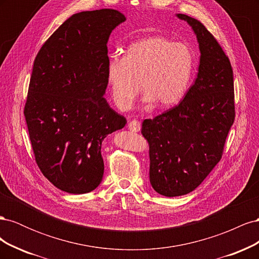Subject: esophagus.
I'll use <instances>...</instances> for the list:
<instances>
[{"label":"esophagus","instance_id":"esophagus-1","mask_svg":"<svg viewBox=\"0 0 259 259\" xmlns=\"http://www.w3.org/2000/svg\"><path fill=\"white\" fill-rule=\"evenodd\" d=\"M128 128L132 132H139L140 128H142V123L137 120H133L128 123Z\"/></svg>","mask_w":259,"mask_h":259}]
</instances>
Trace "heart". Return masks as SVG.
<instances>
[{"label": "heart", "instance_id": "obj_1", "mask_svg": "<svg viewBox=\"0 0 259 259\" xmlns=\"http://www.w3.org/2000/svg\"><path fill=\"white\" fill-rule=\"evenodd\" d=\"M192 69L193 55L187 45L164 36H150L132 43L122 58L111 59L107 80L112 100L121 110L134 104L139 83L145 101L166 108L184 97Z\"/></svg>", "mask_w": 259, "mask_h": 259}]
</instances>
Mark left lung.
I'll use <instances>...</instances> for the list:
<instances>
[{
    "mask_svg": "<svg viewBox=\"0 0 259 259\" xmlns=\"http://www.w3.org/2000/svg\"><path fill=\"white\" fill-rule=\"evenodd\" d=\"M197 34L201 52L198 76L184 99L143 122L149 145L150 184L165 197L193 191L221 161L234 122L230 60L201 21L178 14Z\"/></svg>",
    "mask_w": 259,
    "mask_h": 259,
    "instance_id": "left-lung-1",
    "label": "left lung"
}]
</instances>
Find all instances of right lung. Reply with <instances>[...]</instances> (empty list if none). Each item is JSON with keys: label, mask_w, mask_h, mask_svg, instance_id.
Listing matches in <instances>:
<instances>
[{"label": "right lung", "mask_w": 259, "mask_h": 259, "mask_svg": "<svg viewBox=\"0 0 259 259\" xmlns=\"http://www.w3.org/2000/svg\"><path fill=\"white\" fill-rule=\"evenodd\" d=\"M124 20L109 9L74 14L34 59L23 114L38 168L65 192L96 189L105 168L101 143L126 124L103 97L107 42Z\"/></svg>", "instance_id": "right-lung-1"}]
</instances>
